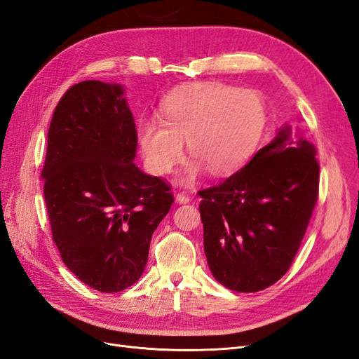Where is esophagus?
Masks as SVG:
<instances>
[{
    "instance_id": "esophagus-1",
    "label": "esophagus",
    "mask_w": 359,
    "mask_h": 359,
    "mask_svg": "<svg viewBox=\"0 0 359 359\" xmlns=\"http://www.w3.org/2000/svg\"><path fill=\"white\" fill-rule=\"evenodd\" d=\"M175 201H177V203L182 205V203H189L191 199L187 196V194H184V193H178L177 196H175Z\"/></svg>"
}]
</instances>
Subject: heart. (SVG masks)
I'll use <instances>...</instances> for the list:
<instances>
[{
	"instance_id": "b5f03b06",
	"label": "heart",
	"mask_w": 359,
	"mask_h": 359,
	"mask_svg": "<svg viewBox=\"0 0 359 359\" xmlns=\"http://www.w3.org/2000/svg\"><path fill=\"white\" fill-rule=\"evenodd\" d=\"M266 126L268 106L259 93L201 82L172 91L160 104V119L140 118L136 142L148 169L166 173L181 158L186 139L193 154L181 182L193 184L208 169L229 175L243 168L259 148Z\"/></svg>"
}]
</instances>
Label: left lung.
<instances>
[{
	"label": "left lung",
	"instance_id": "left-lung-1",
	"mask_svg": "<svg viewBox=\"0 0 359 359\" xmlns=\"http://www.w3.org/2000/svg\"><path fill=\"white\" fill-rule=\"evenodd\" d=\"M314 156L285 124L241 170L199 191L205 256L220 285L257 292L287 273L318 201Z\"/></svg>",
	"mask_w": 359,
	"mask_h": 359
}]
</instances>
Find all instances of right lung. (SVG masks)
<instances>
[{
  "label": "right lung",
  "mask_w": 359,
  "mask_h": 359,
  "mask_svg": "<svg viewBox=\"0 0 359 359\" xmlns=\"http://www.w3.org/2000/svg\"><path fill=\"white\" fill-rule=\"evenodd\" d=\"M121 83L83 81L53 112L43 191L62 262L95 290L121 292L142 276L151 236L173 202L140 170L136 127Z\"/></svg>",
  "instance_id": "1"
}]
</instances>
